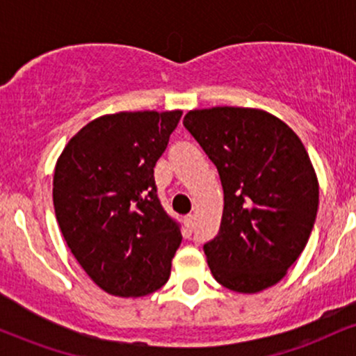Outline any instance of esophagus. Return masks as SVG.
<instances>
[{"label":"esophagus","mask_w":356,"mask_h":356,"mask_svg":"<svg viewBox=\"0 0 356 356\" xmlns=\"http://www.w3.org/2000/svg\"><path fill=\"white\" fill-rule=\"evenodd\" d=\"M184 224H186V231L191 234L192 229H194V216H192V214L186 216V219H184Z\"/></svg>","instance_id":"obj_1"}]
</instances>
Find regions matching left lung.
Wrapping results in <instances>:
<instances>
[{"label": "left lung", "instance_id": "obj_1", "mask_svg": "<svg viewBox=\"0 0 356 356\" xmlns=\"http://www.w3.org/2000/svg\"><path fill=\"white\" fill-rule=\"evenodd\" d=\"M184 127L218 167L224 211L204 244L224 288L257 293L281 281L308 243L318 212V179L300 137L257 108L191 110Z\"/></svg>", "mask_w": 356, "mask_h": 356}]
</instances>
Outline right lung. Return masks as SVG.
Segmentation results:
<instances>
[{"label":"right lung","instance_id":"add662e5","mask_svg":"<svg viewBox=\"0 0 356 356\" xmlns=\"http://www.w3.org/2000/svg\"><path fill=\"white\" fill-rule=\"evenodd\" d=\"M181 117L182 110L102 115L80 129L56 161L60 231L108 295L145 296L169 280L182 234L159 201L154 167Z\"/></svg>","mask_w":356,"mask_h":356}]
</instances>
